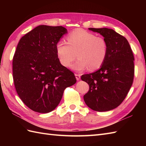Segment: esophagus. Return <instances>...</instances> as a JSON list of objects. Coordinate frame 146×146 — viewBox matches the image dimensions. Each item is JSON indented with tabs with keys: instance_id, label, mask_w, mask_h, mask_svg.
I'll return each mask as SVG.
<instances>
[{
	"instance_id": "obj_1",
	"label": "esophagus",
	"mask_w": 146,
	"mask_h": 146,
	"mask_svg": "<svg viewBox=\"0 0 146 146\" xmlns=\"http://www.w3.org/2000/svg\"><path fill=\"white\" fill-rule=\"evenodd\" d=\"M75 77H76V80H79L80 79L81 76H80V75H78V74H75Z\"/></svg>"
}]
</instances>
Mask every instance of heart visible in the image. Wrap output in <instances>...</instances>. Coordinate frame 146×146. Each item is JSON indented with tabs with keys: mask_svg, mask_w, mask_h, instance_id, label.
<instances>
[{
	"mask_svg": "<svg viewBox=\"0 0 146 146\" xmlns=\"http://www.w3.org/2000/svg\"><path fill=\"white\" fill-rule=\"evenodd\" d=\"M68 44L59 41L56 51L60 63L64 67L70 66L78 58L71 68L75 71H90L99 69L106 60L108 45L103 37L96 36L94 33L82 29H76L67 37Z\"/></svg>",
	"mask_w": 146,
	"mask_h": 146,
	"instance_id": "b5f03b06",
	"label": "heart"
}]
</instances>
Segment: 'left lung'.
<instances>
[{"mask_svg": "<svg viewBox=\"0 0 146 146\" xmlns=\"http://www.w3.org/2000/svg\"><path fill=\"white\" fill-rule=\"evenodd\" d=\"M88 29L104 37L108 52L100 69L82 76L81 79L89 85V90L83 99L93 110H111L123 101L132 85L134 55L127 40L114 30L106 27Z\"/></svg>", "mask_w": 146, "mask_h": 146, "instance_id": "8db88e82", "label": "left lung"}]
</instances>
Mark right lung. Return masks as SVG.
<instances>
[{"label":"right lung","mask_w":146,"mask_h":146,"mask_svg":"<svg viewBox=\"0 0 146 146\" xmlns=\"http://www.w3.org/2000/svg\"><path fill=\"white\" fill-rule=\"evenodd\" d=\"M67 29L63 26L40 25L20 39L12 61L13 79L21 100L39 113L54 110L64 89L76 80L59 61L56 45Z\"/></svg>","instance_id":"1"}]
</instances>
